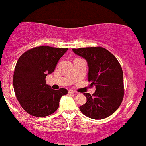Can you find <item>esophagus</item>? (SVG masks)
<instances>
[{
	"label": "esophagus",
	"mask_w": 146,
	"mask_h": 146,
	"mask_svg": "<svg viewBox=\"0 0 146 146\" xmlns=\"http://www.w3.org/2000/svg\"><path fill=\"white\" fill-rule=\"evenodd\" d=\"M68 94H74V91L72 90H68Z\"/></svg>",
	"instance_id": "obj_1"
}]
</instances>
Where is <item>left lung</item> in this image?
Returning <instances> with one entry per match:
<instances>
[{
	"label": "left lung",
	"instance_id": "1",
	"mask_svg": "<svg viewBox=\"0 0 146 146\" xmlns=\"http://www.w3.org/2000/svg\"><path fill=\"white\" fill-rule=\"evenodd\" d=\"M77 55L87 61L88 80L96 92L91 96L84 94L87 102L79 107L82 113L94 119H102L112 115L124 97L123 71L117 59L102 47L72 49Z\"/></svg>",
	"mask_w": 146,
	"mask_h": 146
}]
</instances>
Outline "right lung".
<instances>
[{
    "mask_svg": "<svg viewBox=\"0 0 146 146\" xmlns=\"http://www.w3.org/2000/svg\"><path fill=\"white\" fill-rule=\"evenodd\" d=\"M68 48L39 46L20 56L15 67L13 84L15 96L24 110L35 117H46L57 110L66 89H51L46 77L52 73Z\"/></svg>",
    "mask_w": 146,
    "mask_h": 146,
    "instance_id": "right-lung-1",
    "label": "right lung"
}]
</instances>
